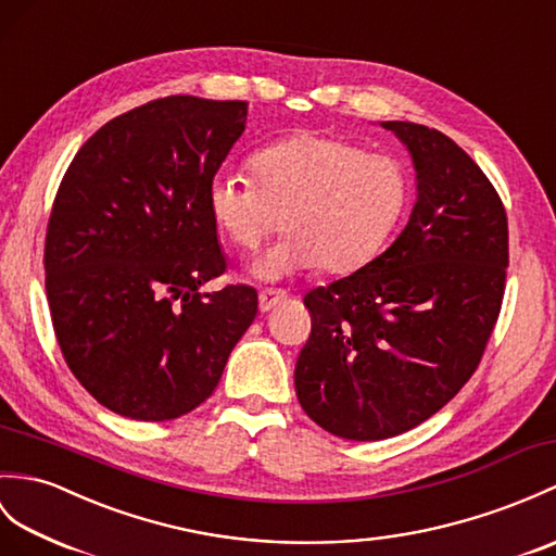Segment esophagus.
<instances>
[{"label": "esophagus", "mask_w": 556, "mask_h": 556, "mask_svg": "<svg viewBox=\"0 0 556 556\" xmlns=\"http://www.w3.org/2000/svg\"><path fill=\"white\" fill-rule=\"evenodd\" d=\"M283 299H287V293H283V291L263 289L261 293H257V305H261V313H267V309H273Z\"/></svg>", "instance_id": "1"}]
</instances>
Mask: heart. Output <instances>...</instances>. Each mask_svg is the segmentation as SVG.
I'll use <instances>...</instances> for the list:
<instances>
[{"instance_id": "b5f03b06", "label": "heart", "mask_w": 556, "mask_h": 556, "mask_svg": "<svg viewBox=\"0 0 556 556\" xmlns=\"http://www.w3.org/2000/svg\"><path fill=\"white\" fill-rule=\"evenodd\" d=\"M253 177L217 173L208 208L217 229L241 251H257L283 225L289 237L255 263L277 281L319 265L353 273L381 249L405 211L407 173L391 153L353 141L295 135L255 153Z\"/></svg>"}]
</instances>
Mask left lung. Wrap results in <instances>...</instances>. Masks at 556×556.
Returning a JSON list of instances; mask_svg holds the SVG:
<instances>
[{
    "label": "left lung",
    "instance_id": "1",
    "mask_svg": "<svg viewBox=\"0 0 556 556\" xmlns=\"http://www.w3.org/2000/svg\"><path fill=\"white\" fill-rule=\"evenodd\" d=\"M417 170V203L371 263L305 295L313 331L295 363L305 415L348 441L415 429L479 367L505 295L507 213L453 139L389 121Z\"/></svg>",
    "mask_w": 556,
    "mask_h": 556
}]
</instances>
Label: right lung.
I'll return each mask as SVG.
<instances>
[{
  "label": "right lung",
  "instance_id": "obj_1",
  "mask_svg": "<svg viewBox=\"0 0 556 556\" xmlns=\"http://www.w3.org/2000/svg\"><path fill=\"white\" fill-rule=\"evenodd\" d=\"M247 101H149L89 137L56 191L45 287L63 359L97 403L167 421L211 397L257 293H203L227 269L208 185Z\"/></svg>",
  "mask_w": 556,
  "mask_h": 556
}]
</instances>
